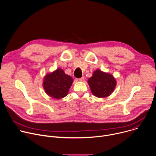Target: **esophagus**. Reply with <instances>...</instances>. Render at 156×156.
I'll return each instance as SVG.
<instances>
[{
	"instance_id": "34e87169",
	"label": "esophagus",
	"mask_w": 156,
	"mask_h": 156,
	"mask_svg": "<svg viewBox=\"0 0 156 156\" xmlns=\"http://www.w3.org/2000/svg\"><path fill=\"white\" fill-rule=\"evenodd\" d=\"M76 80L77 81H83L84 80V77H82L81 78H77V79H76Z\"/></svg>"
}]
</instances>
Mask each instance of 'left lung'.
Returning a JSON list of instances; mask_svg holds the SVG:
<instances>
[{"instance_id": "left-lung-1", "label": "left lung", "mask_w": 156, "mask_h": 156, "mask_svg": "<svg viewBox=\"0 0 156 156\" xmlns=\"http://www.w3.org/2000/svg\"><path fill=\"white\" fill-rule=\"evenodd\" d=\"M87 83L93 94L100 98H106L111 94L115 88L117 81L112 75L96 70Z\"/></svg>"}]
</instances>
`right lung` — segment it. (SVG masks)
<instances>
[{"label": "right lung", "mask_w": 156, "mask_h": 156, "mask_svg": "<svg viewBox=\"0 0 156 156\" xmlns=\"http://www.w3.org/2000/svg\"><path fill=\"white\" fill-rule=\"evenodd\" d=\"M73 79L65 73L62 69L48 73L43 80V87L46 93L52 98L60 99L67 96Z\"/></svg>", "instance_id": "obj_1"}]
</instances>
